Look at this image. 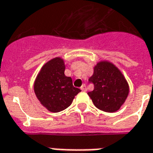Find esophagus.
<instances>
[{
	"instance_id": "1",
	"label": "esophagus",
	"mask_w": 153,
	"mask_h": 153,
	"mask_svg": "<svg viewBox=\"0 0 153 153\" xmlns=\"http://www.w3.org/2000/svg\"><path fill=\"white\" fill-rule=\"evenodd\" d=\"M81 90L83 91H86V86H85V84H83V85L81 86Z\"/></svg>"
}]
</instances>
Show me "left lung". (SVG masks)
Segmentation results:
<instances>
[{
	"mask_svg": "<svg viewBox=\"0 0 153 153\" xmlns=\"http://www.w3.org/2000/svg\"><path fill=\"white\" fill-rule=\"evenodd\" d=\"M94 84V90L88 96L96 108L113 113L125 102L129 87L119 68L108 61L99 62L94 68V73L89 78Z\"/></svg>",
	"mask_w": 153,
	"mask_h": 153,
	"instance_id": "left-lung-1",
	"label": "left lung"
}]
</instances>
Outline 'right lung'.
<instances>
[{"label":"right lung","mask_w":153,"mask_h":153,"mask_svg":"<svg viewBox=\"0 0 153 153\" xmlns=\"http://www.w3.org/2000/svg\"><path fill=\"white\" fill-rule=\"evenodd\" d=\"M65 64L61 57H55L42 67L37 76L33 89L40 103L53 113L71 105L81 90L74 87L70 76L64 74Z\"/></svg>","instance_id":"obj_1"}]
</instances>
